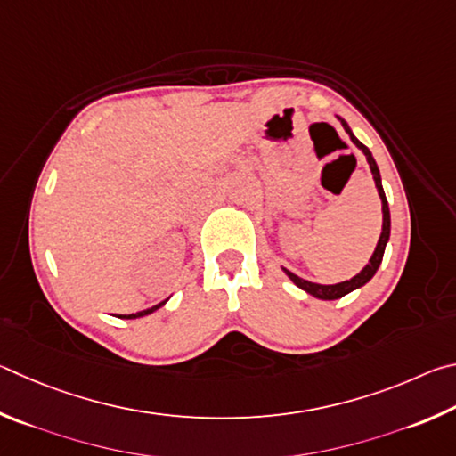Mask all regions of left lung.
<instances>
[{"label": "left lung", "instance_id": "1", "mask_svg": "<svg viewBox=\"0 0 456 456\" xmlns=\"http://www.w3.org/2000/svg\"><path fill=\"white\" fill-rule=\"evenodd\" d=\"M338 119H340L342 127H345V132L350 135V140H353L354 146L366 156V162H369V166H370L372 180H374V183H377V191H379V198H380V204H382V230H380V238H379V242H377V248H374L372 256L369 260V265H366L356 276L350 278V281L338 282V284H316V282L305 281V278L297 276L294 273H290V270L282 268L284 274L289 276L290 281L297 284L300 290H305L306 294H310V297H314L318 300H338L342 297H346V294H350L353 290L362 289V286L369 282L374 274H377V270H379L380 262H382V256H385V248H387V244H388V238H390V210H388V202H387L385 190H382V178H380L379 166H377V162H374L370 150L366 148L364 143L356 138V135L353 134V130H350V126L345 122V119H342V118H338Z\"/></svg>", "mask_w": 456, "mask_h": 456}]
</instances>
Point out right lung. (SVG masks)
Returning <instances> with one entry per match:
<instances>
[{
  "label": "right lung",
  "instance_id": "add662e5",
  "mask_svg": "<svg viewBox=\"0 0 456 456\" xmlns=\"http://www.w3.org/2000/svg\"><path fill=\"white\" fill-rule=\"evenodd\" d=\"M167 302V298L166 300H162L159 302V305H156V306H151V308H146V310H140V313H134V314H118V318H126V321H132V318H142V316H148V314H151V313H156L158 308H162L164 305Z\"/></svg>",
  "mask_w": 456,
  "mask_h": 456
}]
</instances>
